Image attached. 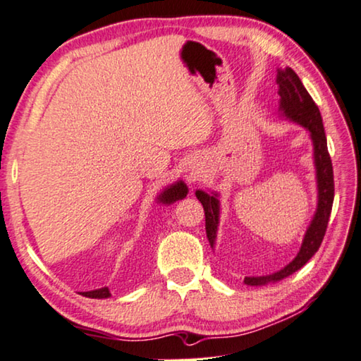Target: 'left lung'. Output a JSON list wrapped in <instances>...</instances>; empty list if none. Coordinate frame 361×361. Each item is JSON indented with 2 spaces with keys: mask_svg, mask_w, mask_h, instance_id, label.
Here are the masks:
<instances>
[{
  "mask_svg": "<svg viewBox=\"0 0 361 361\" xmlns=\"http://www.w3.org/2000/svg\"><path fill=\"white\" fill-rule=\"evenodd\" d=\"M276 83L279 94V116L294 123H299L300 127H304L310 133L313 145V164L314 178H317L318 202L313 219L305 231L304 241H302L299 252H297L293 262H289L281 270L271 274H265V276H245L244 283L247 286H263L268 283L281 281V279L288 278L289 274L300 270L319 249V245H322L334 201L333 164H331V157L328 152V142H326L323 118L322 114H319V109L313 102L312 96L308 94L304 85H302L300 78L297 77V73L290 67L278 68ZM196 197L204 207L205 233H207L210 245L214 247L220 223V194L216 191L205 192L202 190H197Z\"/></svg>",
  "mask_w": 361,
  "mask_h": 361,
  "instance_id": "1",
  "label": "left lung"
}]
</instances>
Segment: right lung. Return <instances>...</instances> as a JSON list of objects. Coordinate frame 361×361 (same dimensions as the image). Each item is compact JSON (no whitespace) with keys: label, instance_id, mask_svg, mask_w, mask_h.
<instances>
[{"label":"right lung","instance_id":"add662e5","mask_svg":"<svg viewBox=\"0 0 361 361\" xmlns=\"http://www.w3.org/2000/svg\"><path fill=\"white\" fill-rule=\"evenodd\" d=\"M188 191L190 190H188L186 183L183 180H178L171 183V185H169L167 188H164V190L159 192V196L156 197V202L170 205L176 201H180V199H185ZM80 294L85 297H90V299H107V297H111V290H109V288H99V289L87 290V293H80Z\"/></svg>","mask_w":361,"mask_h":361}]
</instances>
